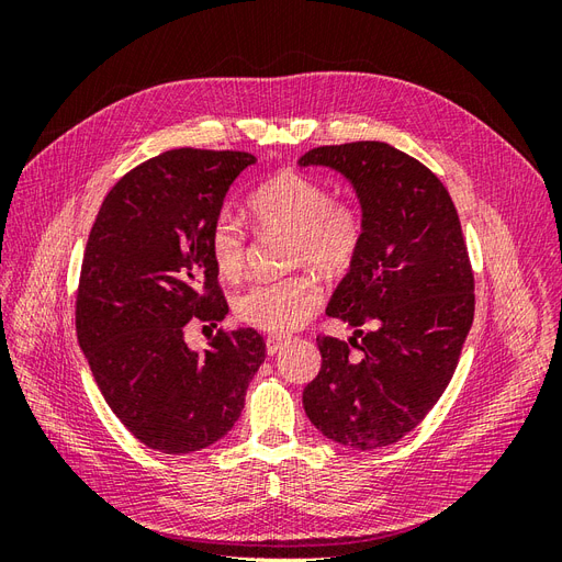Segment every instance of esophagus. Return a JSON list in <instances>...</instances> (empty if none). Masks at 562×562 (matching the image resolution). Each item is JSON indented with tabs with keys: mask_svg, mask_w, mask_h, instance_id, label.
<instances>
[{
	"mask_svg": "<svg viewBox=\"0 0 562 562\" xmlns=\"http://www.w3.org/2000/svg\"><path fill=\"white\" fill-rule=\"evenodd\" d=\"M265 345H267V353H269V356H274V353H279V351L288 345V337H281V335H269V337L265 339Z\"/></svg>",
	"mask_w": 562,
	"mask_h": 562,
	"instance_id": "34e87169",
	"label": "esophagus"
}]
</instances>
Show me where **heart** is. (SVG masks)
Masks as SVG:
<instances>
[{
  "label": "heart",
  "mask_w": 562,
  "mask_h": 562,
  "mask_svg": "<svg viewBox=\"0 0 562 562\" xmlns=\"http://www.w3.org/2000/svg\"><path fill=\"white\" fill-rule=\"evenodd\" d=\"M255 225L262 232H291L288 260L310 265L326 277L345 274L359 258L366 217L359 203L335 199L326 184L295 171H283L255 187L248 196ZM211 258L220 277L239 279L248 265V229L244 220L223 209L209 234ZM321 304V285L312 274L258 279L234 297V314L252 328L291 333Z\"/></svg>",
  "instance_id": "heart-1"
}]
</instances>
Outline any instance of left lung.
<instances>
[{
    "label": "left lung",
    "mask_w": 562,
    "mask_h": 562,
    "mask_svg": "<svg viewBox=\"0 0 562 562\" xmlns=\"http://www.w3.org/2000/svg\"><path fill=\"white\" fill-rule=\"evenodd\" d=\"M312 164L351 180L366 239L326 310L353 337H316L304 413L335 443L375 450L411 434L450 384L473 323V269L446 184L422 161L359 140L314 147L300 157Z\"/></svg>",
    "instance_id": "1"
}]
</instances>
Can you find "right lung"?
<instances>
[{"mask_svg":"<svg viewBox=\"0 0 562 562\" xmlns=\"http://www.w3.org/2000/svg\"><path fill=\"white\" fill-rule=\"evenodd\" d=\"M248 151L178 147L135 166L108 192L83 250L77 337L112 413L151 450L213 446L239 419L265 361L258 330L211 335L192 351L184 326L227 314L209 234Z\"/></svg>","mask_w":562,"mask_h":562,"instance_id":"obj_1","label":"right lung"}]
</instances>
